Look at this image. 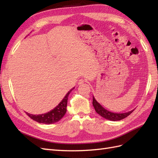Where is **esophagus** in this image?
Instances as JSON below:
<instances>
[{"label": "esophagus", "instance_id": "obj_1", "mask_svg": "<svg viewBox=\"0 0 158 158\" xmlns=\"http://www.w3.org/2000/svg\"><path fill=\"white\" fill-rule=\"evenodd\" d=\"M85 82V80L84 79H79V81H78V84L79 85H81V84H83V83Z\"/></svg>", "mask_w": 158, "mask_h": 158}]
</instances>
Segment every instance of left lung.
Returning <instances> with one entry per match:
<instances>
[{
	"label": "left lung",
	"mask_w": 158,
	"mask_h": 158,
	"mask_svg": "<svg viewBox=\"0 0 158 158\" xmlns=\"http://www.w3.org/2000/svg\"><path fill=\"white\" fill-rule=\"evenodd\" d=\"M92 105L94 107L96 112L98 113L100 116H102L104 118L106 119H109L110 121H119L122 120L124 118H126L128 115H130L131 113L133 112V110H131V111H128L127 113H112L110 111H109L106 109H105L104 107H102L100 104L96 101L94 97L93 96V102Z\"/></svg>",
	"instance_id": "left-lung-1"
}]
</instances>
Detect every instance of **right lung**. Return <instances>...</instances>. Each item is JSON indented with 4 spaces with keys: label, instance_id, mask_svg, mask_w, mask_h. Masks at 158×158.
<instances>
[{
    "label": "right lung",
    "instance_id": "1",
    "mask_svg": "<svg viewBox=\"0 0 158 158\" xmlns=\"http://www.w3.org/2000/svg\"><path fill=\"white\" fill-rule=\"evenodd\" d=\"M74 88L71 89L66 94L64 98L60 102L58 105L56 106L54 109L50 110L49 112L41 114V115H32L26 113L27 115L29 116L32 119L36 121L38 123H45V124H52L58 122L61 119L62 117L64 116L66 113V106H67V100H68V97L70 92L72 91Z\"/></svg>",
    "mask_w": 158,
    "mask_h": 158
}]
</instances>
